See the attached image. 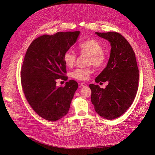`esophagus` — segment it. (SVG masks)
<instances>
[{
  "instance_id": "34e87169",
  "label": "esophagus",
  "mask_w": 155,
  "mask_h": 155,
  "mask_svg": "<svg viewBox=\"0 0 155 155\" xmlns=\"http://www.w3.org/2000/svg\"><path fill=\"white\" fill-rule=\"evenodd\" d=\"M86 86H87V84L84 82L81 83V84H80V87H86Z\"/></svg>"
}]
</instances>
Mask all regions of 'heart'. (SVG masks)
<instances>
[{
	"label": "heart",
	"instance_id": "heart-1",
	"mask_svg": "<svg viewBox=\"0 0 155 155\" xmlns=\"http://www.w3.org/2000/svg\"><path fill=\"white\" fill-rule=\"evenodd\" d=\"M77 49L81 54H86L89 56L88 63L93 64L95 67H102L106 61V57L103 52L101 44L95 39H91L80 43ZM63 61L66 66L71 68L75 64L77 60V54L71 50L65 51L63 54ZM94 70L92 68H79L71 72V77L79 80H87L92 74Z\"/></svg>",
	"mask_w": 155,
	"mask_h": 155
}]
</instances>
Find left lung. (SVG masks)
Masks as SVG:
<instances>
[{"mask_svg": "<svg viewBox=\"0 0 155 155\" xmlns=\"http://www.w3.org/2000/svg\"><path fill=\"white\" fill-rule=\"evenodd\" d=\"M95 35L110 44V57L106 67L95 78V82H107L105 88L91 84V101L98 114L109 120L119 117L129 109L136 97L139 70L131 46L116 32Z\"/></svg>", "mask_w": 155, "mask_h": 155, "instance_id": "8db88e82", "label": "left lung"}]
</instances>
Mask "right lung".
<instances>
[{
    "instance_id": "right-lung-1",
    "label": "right lung",
    "mask_w": 155,
    "mask_h": 155,
    "mask_svg": "<svg viewBox=\"0 0 155 155\" xmlns=\"http://www.w3.org/2000/svg\"><path fill=\"white\" fill-rule=\"evenodd\" d=\"M80 31L58 32L40 36L29 46L21 71V84L26 98L38 114L56 121L66 116L78 88L70 80L64 87H57L56 80H67L64 76L66 66L64 53L74 45Z\"/></svg>"
}]
</instances>
